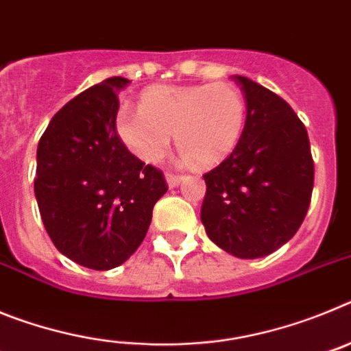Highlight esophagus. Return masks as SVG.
Listing matches in <instances>:
<instances>
[{"mask_svg": "<svg viewBox=\"0 0 351 351\" xmlns=\"http://www.w3.org/2000/svg\"><path fill=\"white\" fill-rule=\"evenodd\" d=\"M167 184H169V188H176V186L181 184L182 178L181 176H173V173H167Z\"/></svg>", "mask_w": 351, "mask_h": 351, "instance_id": "esophagus-1", "label": "esophagus"}]
</instances>
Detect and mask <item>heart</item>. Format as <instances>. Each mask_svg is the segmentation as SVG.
I'll list each match as a JSON object with an SVG mask.
<instances>
[{
	"label": "heart",
	"mask_w": 351,
	"mask_h": 351,
	"mask_svg": "<svg viewBox=\"0 0 351 351\" xmlns=\"http://www.w3.org/2000/svg\"><path fill=\"white\" fill-rule=\"evenodd\" d=\"M246 123V101L235 86H158L142 95L141 107L123 105L116 132L130 153L144 163L169 154L172 135L184 163L210 167L237 147Z\"/></svg>",
	"instance_id": "heart-1"
}]
</instances>
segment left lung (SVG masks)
Instances as JSON below:
<instances>
[{"instance_id":"left-lung-1","label":"left lung","mask_w":351,"mask_h":351,"mask_svg":"<svg viewBox=\"0 0 351 351\" xmlns=\"http://www.w3.org/2000/svg\"><path fill=\"white\" fill-rule=\"evenodd\" d=\"M243 137L232 154L204 173L200 219L216 246L237 258H260L288 243L308 213L315 165L306 126L293 108L243 75Z\"/></svg>"}]
</instances>
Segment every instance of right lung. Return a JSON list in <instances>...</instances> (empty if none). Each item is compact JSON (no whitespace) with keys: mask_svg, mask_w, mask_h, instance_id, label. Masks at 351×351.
Listing matches in <instances>:
<instances>
[{"mask_svg":"<svg viewBox=\"0 0 351 351\" xmlns=\"http://www.w3.org/2000/svg\"><path fill=\"white\" fill-rule=\"evenodd\" d=\"M112 77L68 101L36 149L35 197L54 246L95 271L125 263L144 241L153 207L167 193L163 173L133 156L116 132Z\"/></svg>","mask_w":351,"mask_h":351,"instance_id":"right-lung-1","label":"right lung"}]
</instances>
